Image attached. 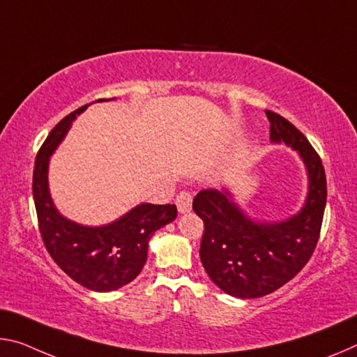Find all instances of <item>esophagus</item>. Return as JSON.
Instances as JSON below:
<instances>
[{
    "mask_svg": "<svg viewBox=\"0 0 357 357\" xmlns=\"http://www.w3.org/2000/svg\"><path fill=\"white\" fill-rule=\"evenodd\" d=\"M176 206L179 213H189L192 209V195L189 192H179L176 197Z\"/></svg>",
    "mask_w": 357,
    "mask_h": 357,
    "instance_id": "34e87169",
    "label": "esophagus"
}]
</instances>
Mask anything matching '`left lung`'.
Masks as SVG:
<instances>
[{"label":"left lung","mask_w":357,"mask_h":357,"mask_svg":"<svg viewBox=\"0 0 357 357\" xmlns=\"http://www.w3.org/2000/svg\"><path fill=\"white\" fill-rule=\"evenodd\" d=\"M270 139L298 152L308 172V195L301 211L280 222H254L231 202L229 190L205 189L192 208L205 224L200 259L224 292L256 298L280 289L301 271L318 245L327 199L321 157L289 121L265 111Z\"/></svg>","instance_id":"8db88e82"}]
</instances>
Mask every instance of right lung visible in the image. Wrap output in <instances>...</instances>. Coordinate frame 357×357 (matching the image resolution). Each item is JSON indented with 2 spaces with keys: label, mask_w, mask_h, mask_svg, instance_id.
<instances>
[{
  "label": "right lung",
  "mask_w": 357,
  "mask_h": 357,
  "mask_svg": "<svg viewBox=\"0 0 357 357\" xmlns=\"http://www.w3.org/2000/svg\"><path fill=\"white\" fill-rule=\"evenodd\" d=\"M86 107L84 105L61 119L38 151L33 169V199L44 246L55 264L87 289L109 292L137 278L148 260L151 236L176 219L178 209L169 203H141L121 219L101 227H87L61 216L50 199L49 160L76 114Z\"/></svg>",
  "instance_id": "1"
}]
</instances>
